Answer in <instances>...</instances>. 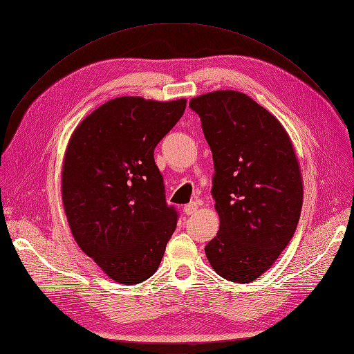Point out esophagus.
Here are the masks:
<instances>
[{
	"mask_svg": "<svg viewBox=\"0 0 354 354\" xmlns=\"http://www.w3.org/2000/svg\"><path fill=\"white\" fill-rule=\"evenodd\" d=\"M198 209V204L196 203H189L187 204L185 207H183V212H185L187 215H192L194 212H196Z\"/></svg>",
	"mask_w": 354,
	"mask_h": 354,
	"instance_id": "esophagus-1",
	"label": "esophagus"
}]
</instances>
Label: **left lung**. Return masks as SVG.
<instances>
[{
	"label": "left lung",
	"mask_w": 354,
	"mask_h": 354,
	"mask_svg": "<svg viewBox=\"0 0 354 354\" xmlns=\"http://www.w3.org/2000/svg\"><path fill=\"white\" fill-rule=\"evenodd\" d=\"M212 151L211 195L220 230L205 254L221 278L248 283L266 272L294 237L302 180L290 139L262 105L237 91L192 98Z\"/></svg>",
	"instance_id": "1"
}]
</instances>
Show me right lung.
<instances>
[{"label":"right lung","instance_id":"add662e5","mask_svg":"<svg viewBox=\"0 0 354 354\" xmlns=\"http://www.w3.org/2000/svg\"><path fill=\"white\" fill-rule=\"evenodd\" d=\"M187 100L120 97L73 131L62 169V199L80 248L115 282L155 273L178 211L166 204L155 147L185 111Z\"/></svg>","mask_w":354,"mask_h":354}]
</instances>
